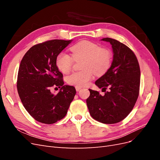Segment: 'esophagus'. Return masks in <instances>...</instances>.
Instances as JSON below:
<instances>
[{"mask_svg": "<svg viewBox=\"0 0 160 160\" xmlns=\"http://www.w3.org/2000/svg\"><path fill=\"white\" fill-rule=\"evenodd\" d=\"M75 89L77 91H79V90L81 89V88H79V87H75Z\"/></svg>", "mask_w": 160, "mask_h": 160, "instance_id": "esophagus-1", "label": "esophagus"}]
</instances>
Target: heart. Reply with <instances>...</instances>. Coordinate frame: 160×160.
<instances>
[{
	"label": "heart",
	"mask_w": 160,
	"mask_h": 160,
	"mask_svg": "<svg viewBox=\"0 0 160 160\" xmlns=\"http://www.w3.org/2000/svg\"><path fill=\"white\" fill-rule=\"evenodd\" d=\"M71 56L61 52L57 55L56 65L62 73L67 74L71 71L74 61L83 59L82 71L72 72L67 77V83L76 87L88 85L93 79V71L101 75L108 71L111 62V53L99 45L89 41H82L72 45L71 49Z\"/></svg>",
	"instance_id": "1"
}]
</instances>
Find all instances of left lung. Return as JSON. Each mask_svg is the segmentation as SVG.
Returning a JSON list of instances; mask_svg holds the SVG:
<instances>
[{"mask_svg":"<svg viewBox=\"0 0 160 160\" xmlns=\"http://www.w3.org/2000/svg\"><path fill=\"white\" fill-rule=\"evenodd\" d=\"M112 47L113 58L110 68L95 81L104 95L89 89L86 102L91 116L106 124L124 119L133 109L139 96L140 68L134 52L128 47L111 38H103ZM108 88L110 90L106 92Z\"/></svg>","mask_w":160,"mask_h":160,"instance_id":"obj_1","label":"left lung"}]
</instances>
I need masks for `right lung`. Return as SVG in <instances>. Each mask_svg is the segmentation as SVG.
Here are the masks:
<instances>
[{
  "label": "right lung",
  "mask_w": 160,
  "mask_h": 160,
  "mask_svg": "<svg viewBox=\"0 0 160 160\" xmlns=\"http://www.w3.org/2000/svg\"><path fill=\"white\" fill-rule=\"evenodd\" d=\"M72 40L54 39L32 46L19 66L17 90L21 102L37 122L52 124L63 118L76 94L73 86L64 85L56 65L57 55ZM52 87L60 88L53 94Z\"/></svg>",
  "instance_id": "1"
}]
</instances>
